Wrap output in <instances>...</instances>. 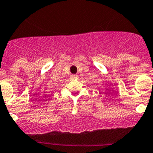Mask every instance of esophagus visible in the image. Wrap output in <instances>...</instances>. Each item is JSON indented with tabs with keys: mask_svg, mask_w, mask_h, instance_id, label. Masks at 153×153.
Returning <instances> with one entry per match:
<instances>
[{
	"mask_svg": "<svg viewBox=\"0 0 153 153\" xmlns=\"http://www.w3.org/2000/svg\"><path fill=\"white\" fill-rule=\"evenodd\" d=\"M78 77V75H76V74H73V75H71V78L72 79H77Z\"/></svg>",
	"mask_w": 153,
	"mask_h": 153,
	"instance_id": "1",
	"label": "esophagus"
}]
</instances>
